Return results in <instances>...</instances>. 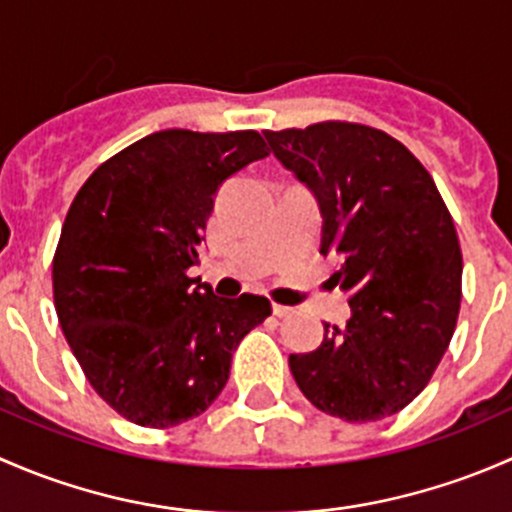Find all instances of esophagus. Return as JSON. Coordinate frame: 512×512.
Wrapping results in <instances>:
<instances>
[{"mask_svg":"<svg viewBox=\"0 0 512 512\" xmlns=\"http://www.w3.org/2000/svg\"><path fill=\"white\" fill-rule=\"evenodd\" d=\"M273 313L278 315V318H288V315L293 313L291 305H281V303H273Z\"/></svg>","mask_w":512,"mask_h":512,"instance_id":"34e87169","label":"esophagus"}]
</instances>
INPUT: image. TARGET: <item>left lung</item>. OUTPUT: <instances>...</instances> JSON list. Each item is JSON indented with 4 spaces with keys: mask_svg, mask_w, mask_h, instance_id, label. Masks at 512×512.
<instances>
[{
    "mask_svg": "<svg viewBox=\"0 0 512 512\" xmlns=\"http://www.w3.org/2000/svg\"><path fill=\"white\" fill-rule=\"evenodd\" d=\"M283 167L323 212L330 281L350 293L345 328L291 355L300 392L350 424L402 412L439 367L461 308L463 258L453 219L426 167L384 130L347 120L266 130Z\"/></svg>",
    "mask_w": 512,
    "mask_h": 512,
    "instance_id": "8db88e82",
    "label": "left lung"
}]
</instances>
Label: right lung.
Returning <instances> with one entry per match:
<instances>
[{
	"instance_id": "right-lung-1",
	"label": "right lung",
	"mask_w": 512,
	"mask_h": 512,
	"mask_svg": "<svg viewBox=\"0 0 512 512\" xmlns=\"http://www.w3.org/2000/svg\"><path fill=\"white\" fill-rule=\"evenodd\" d=\"M268 155L256 130H160L83 182L54 254L63 335L98 397L147 429L212 407L236 345L271 315V300L219 298L189 276L214 194Z\"/></svg>"
}]
</instances>
